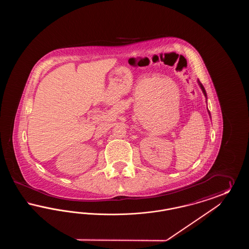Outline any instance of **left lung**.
Wrapping results in <instances>:
<instances>
[{
  "label": "left lung",
  "mask_w": 249,
  "mask_h": 249,
  "mask_svg": "<svg viewBox=\"0 0 249 249\" xmlns=\"http://www.w3.org/2000/svg\"><path fill=\"white\" fill-rule=\"evenodd\" d=\"M199 84H200V87H201V90H202V92H203V94H204V96L206 97V92H205V89H204V88H203V86L201 85L200 82H199ZM209 112V111H208ZM209 114H210V112H209Z\"/></svg>",
  "instance_id": "left-lung-1"
}]
</instances>
